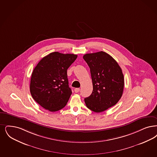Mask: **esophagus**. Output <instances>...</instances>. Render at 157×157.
I'll use <instances>...</instances> for the list:
<instances>
[{
  "label": "esophagus",
  "instance_id": "esophagus-1",
  "mask_svg": "<svg viewBox=\"0 0 157 157\" xmlns=\"http://www.w3.org/2000/svg\"><path fill=\"white\" fill-rule=\"evenodd\" d=\"M74 91H75V93H78V92H79L80 91V89L79 88H75L74 89Z\"/></svg>",
  "mask_w": 157,
  "mask_h": 157
}]
</instances>
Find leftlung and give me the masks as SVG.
<instances>
[{"mask_svg": "<svg viewBox=\"0 0 157 157\" xmlns=\"http://www.w3.org/2000/svg\"><path fill=\"white\" fill-rule=\"evenodd\" d=\"M89 67L93 92L85 102L96 113L114 106L123 92L124 81L122 70L113 57L103 51L86 54L83 56Z\"/></svg>", "mask_w": 157, "mask_h": 157, "instance_id": "obj_1", "label": "left lung"}]
</instances>
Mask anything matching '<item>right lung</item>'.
I'll return each mask as SVG.
<instances>
[{
    "mask_svg": "<svg viewBox=\"0 0 157 157\" xmlns=\"http://www.w3.org/2000/svg\"><path fill=\"white\" fill-rule=\"evenodd\" d=\"M78 56L54 52L43 58L33 71L30 90L41 106L56 112L66 106L72 94L67 69Z\"/></svg>",
    "mask_w": 157,
    "mask_h": 157,
    "instance_id": "right-lung-1",
    "label": "right lung"
}]
</instances>
